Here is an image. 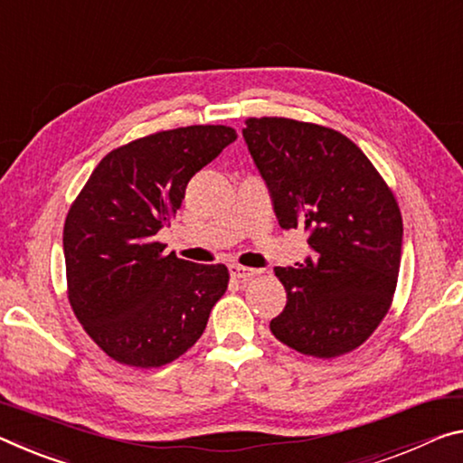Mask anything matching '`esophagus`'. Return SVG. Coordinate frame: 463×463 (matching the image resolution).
<instances>
[{
  "mask_svg": "<svg viewBox=\"0 0 463 463\" xmlns=\"http://www.w3.org/2000/svg\"><path fill=\"white\" fill-rule=\"evenodd\" d=\"M229 271H231V276L234 278V280H251V278L258 274V269L239 266V263H231Z\"/></svg>",
  "mask_w": 463,
  "mask_h": 463,
  "instance_id": "1",
  "label": "esophagus"
}]
</instances>
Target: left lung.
Segmentation results:
<instances>
[{"mask_svg": "<svg viewBox=\"0 0 463 463\" xmlns=\"http://www.w3.org/2000/svg\"><path fill=\"white\" fill-rule=\"evenodd\" d=\"M243 137L282 229H305L313 258L276 268L284 311L269 329L300 354L335 358L390 311L402 260L398 202L358 146L335 129L249 117Z\"/></svg>", "mask_w": 463, "mask_h": 463, "instance_id": "obj_1", "label": "left lung"}]
</instances>
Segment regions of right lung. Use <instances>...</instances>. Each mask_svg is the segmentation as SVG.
Wrapping results in <instances>:
<instances>
[{"label": "right lung", "instance_id": "add662e5", "mask_svg": "<svg viewBox=\"0 0 463 463\" xmlns=\"http://www.w3.org/2000/svg\"><path fill=\"white\" fill-rule=\"evenodd\" d=\"M234 139L226 126L134 139L109 152L73 200L63 226L68 298L113 361L163 366L203 334L229 269L166 255L156 232L171 226L189 179Z\"/></svg>", "mask_w": 463, "mask_h": 463}]
</instances>
